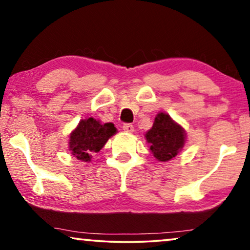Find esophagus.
<instances>
[{
    "mask_svg": "<svg viewBox=\"0 0 250 250\" xmlns=\"http://www.w3.org/2000/svg\"><path fill=\"white\" fill-rule=\"evenodd\" d=\"M123 129H124V132L126 133H133L134 132V126L132 124H124L123 125Z\"/></svg>",
    "mask_w": 250,
    "mask_h": 250,
    "instance_id": "esophagus-1",
    "label": "esophagus"
}]
</instances>
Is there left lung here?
Listing matches in <instances>:
<instances>
[{"label": "left lung", "instance_id": "1", "mask_svg": "<svg viewBox=\"0 0 250 250\" xmlns=\"http://www.w3.org/2000/svg\"><path fill=\"white\" fill-rule=\"evenodd\" d=\"M145 136L150 151L158 162H169L187 141L186 129L166 112L157 114L152 127Z\"/></svg>", "mask_w": 250, "mask_h": 250}]
</instances>
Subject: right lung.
I'll use <instances>...</instances> for the list:
<instances>
[{
	"instance_id": "obj_1",
	"label": "right lung",
	"mask_w": 250,
	"mask_h": 250,
	"mask_svg": "<svg viewBox=\"0 0 250 250\" xmlns=\"http://www.w3.org/2000/svg\"><path fill=\"white\" fill-rule=\"evenodd\" d=\"M116 133L117 128L112 123L102 124L93 117L82 119L69 134V151L78 160L88 163L92 155L100 151Z\"/></svg>"
}]
</instances>
